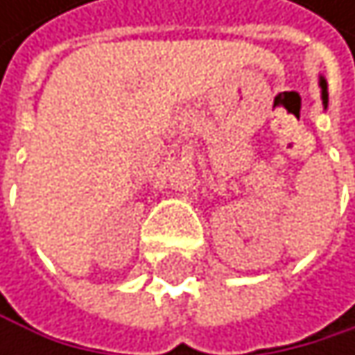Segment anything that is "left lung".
<instances>
[{
    "label": "left lung",
    "mask_w": 355,
    "mask_h": 355,
    "mask_svg": "<svg viewBox=\"0 0 355 355\" xmlns=\"http://www.w3.org/2000/svg\"><path fill=\"white\" fill-rule=\"evenodd\" d=\"M320 87H322V102H324V108H326V106H328V95H326L328 91H326V87H324V80H322V78H320Z\"/></svg>",
    "instance_id": "obj_1"
}]
</instances>
